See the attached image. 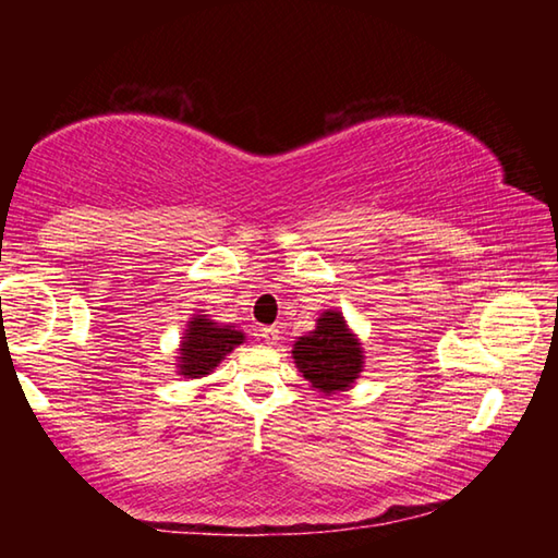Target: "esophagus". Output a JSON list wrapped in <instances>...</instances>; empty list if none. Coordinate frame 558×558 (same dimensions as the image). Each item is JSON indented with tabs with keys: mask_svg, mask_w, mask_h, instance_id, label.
<instances>
[{
	"mask_svg": "<svg viewBox=\"0 0 558 558\" xmlns=\"http://www.w3.org/2000/svg\"><path fill=\"white\" fill-rule=\"evenodd\" d=\"M260 339L266 344H278V339H280V332L276 327H260Z\"/></svg>",
	"mask_w": 558,
	"mask_h": 558,
	"instance_id": "1",
	"label": "esophagus"
}]
</instances>
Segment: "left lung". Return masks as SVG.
<instances>
[{"label": "left lung", "instance_id": "1", "mask_svg": "<svg viewBox=\"0 0 558 558\" xmlns=\"http://www.w3.org/2000/svg\"><path fill=\"white\" fill-rule=\"evenodd\" d=\"M298 372L315 391L332 396L347 391L364 372V349L339 310H325L313 332L292 344Z\"/></svg>", "mask_w": 558, "mask_h": 558}]
</instances>
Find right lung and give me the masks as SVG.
I'll return each mask as SVG.
<instances>
[{"label": "right lung", "instance_id": "1", "mask_svg": "<svg viewBox=\"0 0 558 558\" xmlns=\"http://www.w3.org/2000/svg\"><path fill=\"white\" fill-rule=\"evenodd\" d=\"M243 342V329L235 325L214 323L209 315H192L177 349V374L184 379H204Z\"/></svg>", "mask_w": 558, "mask_h": 558}]
</instances>
